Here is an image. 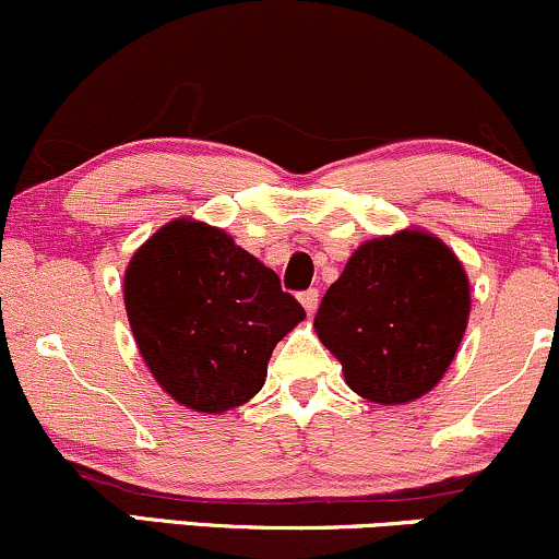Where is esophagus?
I'll use <instances>...</instances> for the list:
<instances>
[{"mask_svg":"<svg viewBox=\"0 0 559 559\" xmlns=\"http://www.w3.org/2000/svg\"><path fill=\"white\" fill-rule=\"evenodd\" d=\"M318 297H320L318 288H307V292L299 294V301H301V307H305V310H307V316H316Z\"/></svg>","mask_w":559,"mask_h":559,"instance_id":"1","label":"esophagus"}]
</instances>
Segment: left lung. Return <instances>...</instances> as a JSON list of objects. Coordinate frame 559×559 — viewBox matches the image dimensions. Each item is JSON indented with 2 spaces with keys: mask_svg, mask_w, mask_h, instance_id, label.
Wrapping results in <instances>:
<instances>
[{
  "mask_svg": "<svg viewBox=\"0 0 559 559\" xmlns=\"http://www.w3.org/2000/svg\"><path fill=\"white\" fill-rule=\"evenodd\" d=\"M471 286L452 249L402 230L365 241L318 307L316 331L346 383L378 404L431 391L457 355Z\"/></svg>",
  "mask_w": 559,
  "mask_h": 559,
  "instance_id": "8db88e82",
  "label": "left lung"
}]
</instances>
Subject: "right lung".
I'll use <instances>...</instances> for the list:
<instances>
[{
  "label": "right lung",
  "mask_w": 559,
  "mask_h": 559,
  "mask_svg": "<svg viewBox=\"0 0 559 559\" xmlns=\"http://www.w3.org/2000/svg\"><path fill=\"white\" fill-rule=\"evenodd\" d=\"M123 297L146 368L197 413L252 400L275 344L305 318L271 267L194 221L168 223L133 254Z\"/></svg>",
  "instance_id": "right-lung-1"
}]
</instances>
